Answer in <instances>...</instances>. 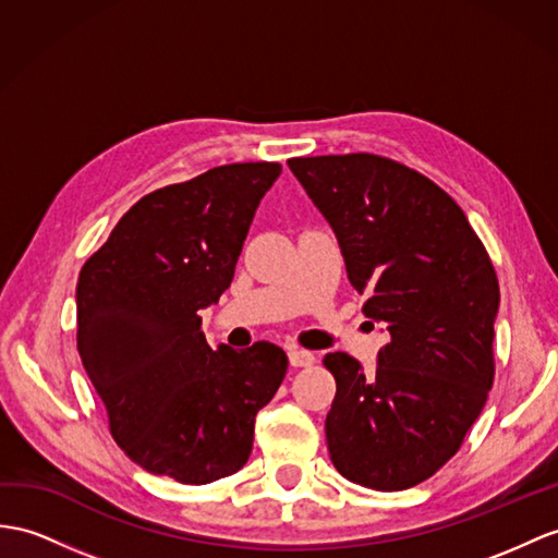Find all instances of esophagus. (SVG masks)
Wrapping results in <instances>:
<instances>
[{"instance_id":"obj_1","label":"esophagus","mask_w":558,"mask_h":558,"mask_svg":"<svg viewBox=\"0 0 558 558\" xmlns=\"http://www.w3.org/2000/svg\"><path fill=\"white\" fill-rule=\"evenodd\" d=\"M289 362H291V366H295V369H301V366L315 364V355H312V352H307V350H291Z\"/></svg>"}]
</instances>
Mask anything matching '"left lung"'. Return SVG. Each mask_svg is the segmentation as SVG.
Returning a JSON list of instances; mask_svg holds the SVG:
<instances>
[{
	"label": "left lung",
	"instance_id": "1",
	"mask_svg": "<svg viewBox=\"0 0 558 558\" xmlns=\"http://www.w3.org/2000/svg\"><path fill=\"white\" fill-rule=\"evenodd\" d=\"M289 168L333 227L362 312L390 331L374 374L345 352L324 357L331 461L362 487L407 490L459 452L493 388V260L457 201L398 160L310 156Z\"/></svg>",
	"mask_w": 558,
	"mask_h": 558
}]
</instances>
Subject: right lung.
Instances as JSON below:
<instances>
[{
  "mask_svg": "<svg viewBox=\"0 0 558 558\" xmlns=\"http://www.w3.org/2000/svg\"><path fill=\"white\" fill-rule=\"evenodd\" d=\"M279 162H232L156 189L80 269L77 352L134 464L184 485L227 478L253 450L255 414L289 357L257 341L213 350L203 307L220 298Z\"/></svg>",
  "mask_w": 558,
  "mask_h": 558,
  "instance_id": "1",
  "label": "right lung"
}]
</instances>
